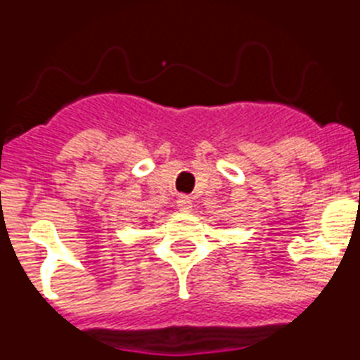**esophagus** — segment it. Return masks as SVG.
Masks as SVG:
<instances>
[{
    "label": "esophagus",
    "mask_w": 360,
    "mask_h": 360,
    "mask_svg": "<svg viewBox=\"0 0 360 360\" xmlns=\"http://www.w3.org/2000/svg\"><path fill=\"white\" fill-rule=\"evenodd\" d=\"M176 207L180 209V211H182V212H189L191 209H193V200H191L189 196H186V195L178 196Z\"/></svg>",
    "instance_id": "obj_1"
}]
</instances>
